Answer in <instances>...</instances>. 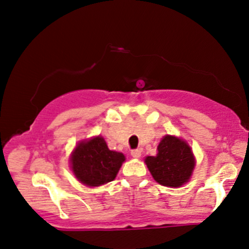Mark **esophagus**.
Here are the masks:
<instances>
[{"label": "esophagus", "mask_w": 249, "mask_h": 249, "mask_svg": "<svg viewBox=\"0 0 249 249\" xmlns=\"http://www.w3.org/2000/svg\"><path fill=\"white\" fill-rule=\"evenodd\" d=\"M131 156H132L133 158H136V159L141 158L142 151L141 150H132V151H131Z\"/></svg>", "instance_id": "34e87169"}]
</instances>
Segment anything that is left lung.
<instances>
[{"mask_svg":"<svg viewBox=\"0 0 249 249\" xmlns=\"http://www.w3.org/2000/svg\"><path fill=\"white\" fill-rule=\"evenodd\" d=\"M157 156H148L145 164L157 182L167 187H180L190 180L196 166L192 148L174 136H165L159 142Z\"/></svg>","mask_w":249,"mask_h":249,"instance_id":"8db88e82","label":"left lung"}]
</instances>
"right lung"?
<instances>
[{
    "label": "right lung",
    "instance_id": "right-lung-1",
    "mask_svg": "<svg viewBox=\"0 0 249 249\" xmlns=\"http://www.w3.org/2000/svg\"><path fill=\"white\" fill-rule=\"evenodd\" d=\"M124 161V154L108 150L101 136L78 142L70 157L75 177L89 187L101 186L115 180Z\"/></svg>",
    "mask_w": 249,
    "mask_h": 249
}]
</instances>
